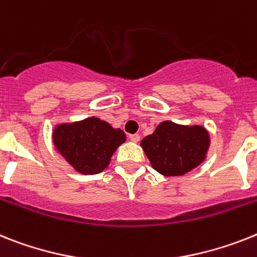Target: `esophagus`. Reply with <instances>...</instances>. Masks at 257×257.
I'll return each instance as SVG.
<instances>
[{
  "label": "esophagus",
  "instance_id": "obj_1",
  "mask_svg": "<svg viewBox=\"0 0 257 257\" xmlns=\"http://www.w3.org/2000/svg\"><path fill=\"white\" fill-rule=\"evenodd\" d=\"M140 139H141V137H140V135H131V136H129V140H131L132 142H139Z\"/></svg>",
  "mask_w": 257,
  "mask_h": 257
}]
</instances>
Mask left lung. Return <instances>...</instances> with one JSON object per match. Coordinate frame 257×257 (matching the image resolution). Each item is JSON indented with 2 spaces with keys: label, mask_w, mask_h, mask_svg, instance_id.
Instances as JSON below:
<instances>
[{
  "label": "left lung",
  "mask_w": 257,
  "mask_h": 257,
  "mask_svg": "<svg viewBox=\"0 0 257 257\" xmlns=\"http://www.w3.org/2000/svg\"><path fill=\"white\" fill-rule=\"evenodd\" d=\"M210 135L202 125L166 120L141 141L152 167L163 176H182L206 159Z\"/></svg>",
  "instance_id": "8db88e82"
}]
</instances>
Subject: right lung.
Here are the masks:
<instances>
[{"label":"right lung","instance_id":"right-lung-1","mask_svg":"<svg viewBox=\"0 0 257 257\" xmlns=\"http://www.w3.org/2000/svg\"><path fill=\"white\" fill-rule=\"evenodd\" d=\"M56 150L73 169L83 175H95L108 167L112 155L126 136L99 117L61 122L52 131Z\"/></svg>","mask_w":257,"mask_h":257}]
</instances>
